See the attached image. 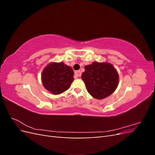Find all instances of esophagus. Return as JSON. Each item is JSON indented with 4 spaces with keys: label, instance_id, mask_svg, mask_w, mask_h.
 I'll return each instance as SVG.
<instances>
[{
    "label": "esophagus",
    "instance_id": "1",
    "mask_svg": "<svg viewBox=\"0 0 155 155\" xmlns=\"http://www.w3.org/2000/svg\"><path fill=\"white\" fill-rule=\"evenodd\" d=\"M75 75H76V77H80L81 76V72L80 70H78V71L75 72Z\"/></svg>",
    "mask_w": 155,
    "mask_h": 155
}]
</instances>
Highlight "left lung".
Returning a JSON list of instances; mask_svg holds the SVG:
<instances>
[{
	"label": "left lung",
	"mask_w": 155,
	"mask_h": 155,
	"mask_svg": "<svg viewBox=\"0 0 155 155\" xmlns=\"http://www.w3.org/2000/svg\"><path fill=\"white\" fill-rule=\"evenodd\" d=\"M81 78L88 92L97 100L109 96L116 89L119 74L112 64L108 62H93L86 65Z\"/></svg>",
	"instance_id": "8db88e82"
}]
</instances>
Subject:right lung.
Masks as SVG:
<instances>
[{"instance_id": "right-lung-1", "label": "right lung", "mask_w": 155, "mask_h": 155, "mask_svg": "<svg viewBox=\"0 0 155 155\" xmlns=\"http://www.w3.org/2000/svg\"><path fill=\"white\" fill-rule=\"evenodd\" d=\"M72 68L64 63H50L41 74L44 87L50 93L58 95L70 88L74 81Z\"/></svg>"}]
</instances>
